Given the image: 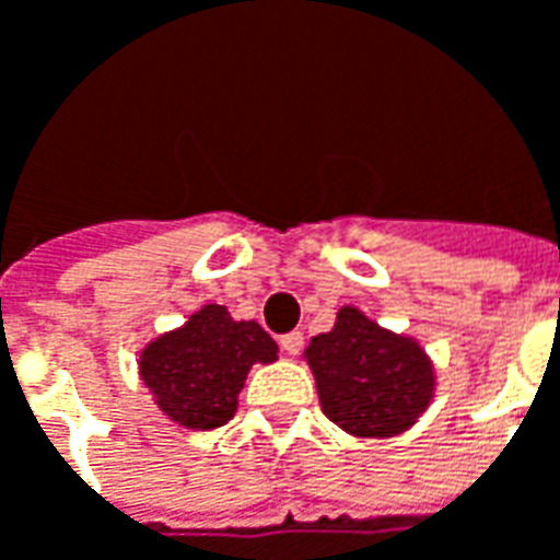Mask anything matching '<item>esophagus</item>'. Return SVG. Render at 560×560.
<instances>
[{
	"mask_svg": "<svg viewBox=\"0 0 560 560\" xmlns=\"http://www.w3.org/2000/svg\"><path fill=\"white\" fill-rule=\"evenodd\" d=\"M281 351L284 353H291V357H296V353L303 351V332H296V329H293V332H284V336H281Z\"/></svg>",
	"mask_w": 560,
	"mask_h": 560,
	"instance_id": "obj_1",
	"label": "esophagus"
}]
</instances>
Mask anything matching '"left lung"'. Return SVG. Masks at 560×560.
I'll return each instance as SVG.
<instances>
[{
  "mask_svg": "<svg viewBox=\"0 0 560 560\" xmlns=\"http://www.w3.org/2000/svg\"><path fill=\"white\" fill-rule=\"evenodd\" d=\"M320 408L345 432L389 438L405 432L432 399V363L413 339L341 308L336 327L305 348Z\"/></svg>",
  "mask_w": 560,
  "mask_h": 560,
  "instance_id": "1",
  "label": "left lung"
}]
</instances>
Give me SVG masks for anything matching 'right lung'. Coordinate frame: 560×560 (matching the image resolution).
<instances>
[{"label":"right lung","mask_w":560,"mask_h":560,"mask_svg":"<svg viewBox=\"0 0 560 560\" xmlns=\"http://www.w3.org/2000/svg\"><path fill=\"white\" fill-rule=\"evenodd\" d=\"M276 351L260 324L233 320L224 305H203L183 329L149 345L140 375L171 420L188 429H219L236 411L248 369L272 363Z\"/></svg>","instance_id":"obj_1"}]
</instances>
